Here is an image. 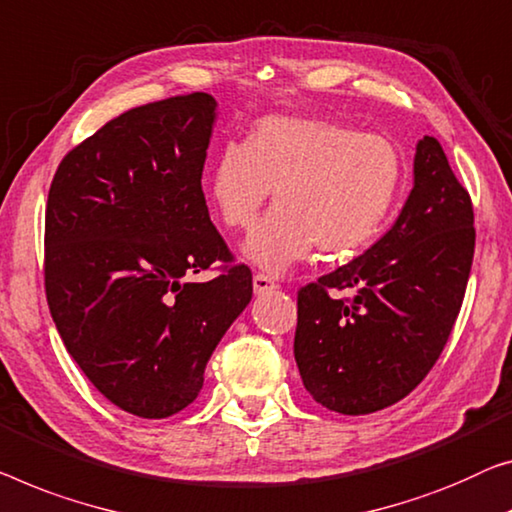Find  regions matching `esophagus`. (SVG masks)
Segmentation results:
<instances>
[{"instance_id": "obj_1", "label": "esophagus", "mask_w": 512, "mask_h": 512, "mask_svg": "<svg viewBox=\"0 0 512 512\" xmlns=\"http://www.w3.org/2000/svg\"><path fill=\"white\" fill-rule=\"evenodd\" d=\"M278 285H276V280H273L271 276H266V273H255V278H253V289H255V294L259 296V294H266V292H271V289H276Z\"/></svg>"}]
</instances>
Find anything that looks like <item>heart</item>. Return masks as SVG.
Listing matches in <instances>:
<instances>
[{
    "label": "heart",
    "instance_id": "heart-1",
    "mask_svg": "<svg viewBox=\"0 0 512 512\" xmlns=\"http://www.w3.org/2000/svg\"><path fill=\"white\" fill-rule=\"evenodd\" d=\"M402 179V151L384 135L324 117H266L246 147L220 151L209 197L227 227L248 230L273 190L278 207L255 227L243 255L280 273L315 246L342 255L375 239Z\"/></svg>",
    "mask_w": 512,
    "mask_h": 512
}]
</instances>
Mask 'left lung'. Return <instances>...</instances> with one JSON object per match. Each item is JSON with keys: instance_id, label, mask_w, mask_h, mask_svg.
Instances as JSON below:
<instances>
[{"instance_id": "left-lung-1", "label": "left lung", "mask_w": 512, "mask_h": 512, "mask_svg": "<svg viewBox=\"0 0 512 512\" xmlns=\"http://www.w3.org/2000/svg\"><path fill=\"white\" fill-rule=\"evenodd\" d=\"M474 246L471 197L441 144L425 135L414 188L391 230L299 289L294 358L305 391L345 416L407 398L451 338Z\"/></svg>"}]
</instances>
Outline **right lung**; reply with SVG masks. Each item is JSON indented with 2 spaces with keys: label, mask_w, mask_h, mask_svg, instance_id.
I'll return each instance as SVG.
<instances>
[{
  "label": "right lung",
  "mask_w": 512,
  "mask_h": 512,
  "mask_svg": "<svg viewBox=\"0 0 512 512\" xmlns=\"http://www.w3.org/2000/svg\"><path fill=\"white\" fill-rule=\"evenodd\" d=\"M216 98L133 108L61 160L45 207V296L68 354L112 404L167 418L202 391L253 273L213 227L202 170ZM223 261L209 283L185 278Z\"/></svg>",
  "instance_id": "right-lung-1"
}]
</instances>
